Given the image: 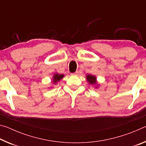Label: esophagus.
Wrapping results in <instances>:
<instances>
[{
	"mask_svg": "<svg viewBox=\"0 0 146 146\" xmlns=\"http://www.w3.org/2000/svg\"><path fill=\"white\" fill-rule=\"evenodd\" d=\"M71 75H73V76H74V75H77V72H75V73H71Z\"/></svg>",
	"mask_w": 146,
	"mask_h": 146,
	"instance_id": "1",
	"label": "esophagus"
}]
</instances>
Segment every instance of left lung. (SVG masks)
Listing matches in <instances>:
<instances>
[{"label": "left lung", "mask_w": 146, "mask_h": 146, "mask_svg": "<svg viewBox=\"0 0 146 146\" xmlns=\"http://www.w3.org/2000/svg\"><path fill=\"white\" fill-rule=\"evenodd\" d=\"M87 79L88 82H90V84H94L97 82H96V78L95 77V76L88 75H87Z\"/></svg>", "instance_id": "obj_1"}]
</instances>
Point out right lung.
Listing matches in <instances>:
<instances>
[{
  "label": "right lung",
  "instance_id": "obj_1",
  "mask_svg": "<svg viewBox=\"0 0 146 146\" xmlns=\"http://www.w3.org/2000/svg\"><path fill=\"white\" fill-rule=\"evenodd\" d=\"M63 76H64L63 75H58V74H55V75H54V77H53L54 82L56 83L57 81H59L60 80H61V79L63 78Z\"/></svg>",
  "mask_w": 146,
  "mask_h": 146
}]
</instances>
